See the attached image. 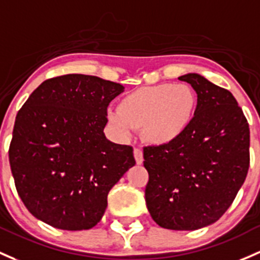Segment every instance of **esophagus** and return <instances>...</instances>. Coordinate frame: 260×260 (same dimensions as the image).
Returning a JSON list of instances; mask_svg holds the SVG:
<instances>
[{"mask_svg": "<svg viewBox=\"0 0 260 260\" xmlns=\"http://www.w3.org/2000/svg\"><path fill=\"white\" fill-rule=\"evenodd\" d=\"M133 154H135V158H136V162H137V165H142L143 163V152H142L141 148H135V151H133Z\"/></svg>", "mask_w": 260, "mask_h": 260, "instance_id": "obj_1", "label": "esophagus"}]
</instances>
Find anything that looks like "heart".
Returning a JSON list of instances; mask_svg holds the SVG:
<instances>
[{"label": "heart", "instance_id": "1", "mask_svg": "<svg viewBox=\"0 0 260 260\" xmlns=\"http://www.w3.org/2000/svg\"><path fill=\"white\" fill-rule=\"evenodd\" d=\"M197 102L196 92L188 84L141 87L125 94L118 109L108 112V121L122 136L142 129L147 142L166 146L182 137L192 124Z\"/></svg>", "mask_w": 260, "mask_h": 260}]
</instances>
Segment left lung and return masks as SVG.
Returning a JSON list of instances; mask_svg holds the SVG:
<instances>
[{
  "mask_svg": "<svg viewBox=\"0 0 260 260\" xmlns=\"http://www.w3.org/2000/svg\"><path fill=\"white\" fill-rule=\"evenodd\" d=\"M197 93L192 124L176 142L143 148L146 204L159 226L196 231L231 207L249 169V124L234 95L203 76H180Z\"/></svg>",
  "mask_w": 260,
  "mask_h": 260,
  "instance_id": "left-lung-1",
  "label": "left lung"
}]
</instances>
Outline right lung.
<instances>
[{"label":"right lung","mask_w":260,"mask_h":260,"mask_svg":"<svg viewBox=\"0 0 260 260\" xmlns=\"http://www.w3.org/2000/svg\"><path fill=\"white\" fill-rule=\"evenodd\" d=\"M124 87L95 76L42 82L16 116L11 172L34 217L63 231L91 229L107 196L136 165L133 148L106 138L107 108Z\"/></svg>","instance_id":"right-lung-1"}]
</instances>
